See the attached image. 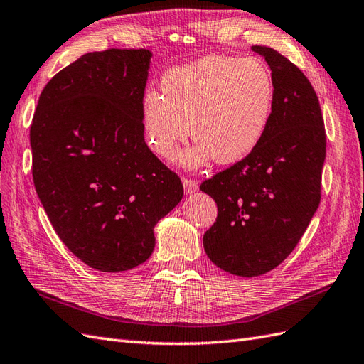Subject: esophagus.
Here are the masks:
<instances>
[{
  "instance_id": "esophagus-1",
  "label": "esophagus",
  "mask_w": 364,
  "mask_h": 364,
  "mask_svg": "<svg viewBox=\"0 0 364 364\" xmlns=\"http://www.w3.org/2000/svg\"><path fill=\"white\" fill-rule=\"evenodd\" d=\"M182 183H183V190H185L186 194H193V193L198 191V188H199L198 182L193 181V179H188V178H183Z\"/></svg>"
}]
</instances>
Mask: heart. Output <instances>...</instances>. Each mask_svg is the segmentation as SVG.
Here are the masks:
<instances>
[{"mask_svg":"<svg viewBox=\"0 0 364 364\" xmlns=\"http://www.w3.org/2000/svg\"><path fill=\"white\" fill-rule=\"evenodd\" d=\"M161 88L162 95H144L145 141L159 158H170L191 125L198 141L179 154L185 168L247 158L267 134L277 100L274 76L257 58L205 56L165 72Z\"/></svg>","mask_w":364,"mask_h":364,"instance_id":"b5f03b06","label":"heart"}]
</instances>
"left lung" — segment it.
Here are the masks:
<instances>
[{
	"instance_id": "8db88e82",
	"label": "left lung",
	"mask_w": 364,
	"mask_h": 364,
	"mask_svg": "<svg viewBox=\"0 0 364 364\" xmlns=\"http://www.w3.org/2000/svg\"><path fill=\"white\" fill-rule=\"evenodd\" d=\"M276 82L268 132L247 158L202 182L218 203L203 234L210 260L234 276L277 268L306 231L321 198L326 133L318 97L300 68L271 47L252 46Z\"/></svg>"
}]
</instances>
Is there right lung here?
Wrapping results in <instances>:
<instances>
[{
    "label": "right lung",
    "instance_id": "obj_1",
    "mask_svg": "<svg viewBox=\"0 0 364 364\" xmlns=\"http://www.w3.org/2000/svg\"><path fill=\"white\" fill-rule=\"evenodd\" d=\"M151 52L85 53L47 82L31 127L33 183L56 234L102 272L136 268L183 196L144 139Z\"/></svg>",
    "mask_w": 364,
    "mask_h": 364
}]
</instances>
